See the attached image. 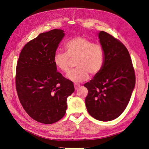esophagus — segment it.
<instances>
[{
    "label": "esophagus",
    "mask_w": 149,
    "mask_h": 149,
    "mask_svg": "<svg viewBox=\"0 0 149 149\" xmlns=\"http://www.w3.org/2000/svg\"><path fill=\"white\" fill-rule=\"evenodd\" d=\"M74 86L75 90H77V89L79 88L80 84H78V83H74Z\"/></svg>",
    "instance_id": "obj_1"
}]
</instances>
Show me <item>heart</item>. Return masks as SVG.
<instances>
[{"label": "heart", "mask_w": 149, "mask_h": 149, "mask_svg": "<svg viewBox=\"0 0 149 149\" xmlns=\"http://www.w3.org/2000/svg\"><path fill=\"white\" fill-rule=\"evenodd\" d=\"M66 53H56L54 64L63 73H67L75 61L77 67L68 74L67 78L75 83L87 80L89 74L95 76L100 73L104 64L105 53L101 45L94 43L84 37H76L65 45Z\"/></svg>", "instance_id": "obj_1"}]
</instances>
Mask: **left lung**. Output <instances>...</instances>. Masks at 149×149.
Returning <instances> with one entry per match:
<instances>
[{"label": "left lung", "mask_w": 149, "mask_h": 149, "mask_svg": "<svg viewBox=\"0 0 149 149\" xmlns=\"http://www.w3.org/2000/svg\"><path fill=\"white\" fill-rule=\"evenodd\" d=\"M98 37L104 49V64L100 73L84 84L88 90L85 103L93 118L110 121L125 109L136 84V76L124 45L104 31Z\"/></svg>", "instance_id": "8db88e82"}]
</instances>
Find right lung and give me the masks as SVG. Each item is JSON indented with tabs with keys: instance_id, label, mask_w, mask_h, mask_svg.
<instances>
[{
	"instance_id": "1",
	"label": "right lung",
	"mask_w": 149,
	"mask_h": 149,
	"mask_svg": "<svg viewBox=\"0 0 149 149\" xmlns=\"http://www.w3.org/2000/svg\"><path fill=\"white\" fill-rule=\"evenodd\" d=\"M64 31L54 29L40 33L26 43L16 68L18 96L29 116L50 124L66 113L67 97L74 91L73 83L56 71L53 58Z\"/></svg>"
}]
</instances>
